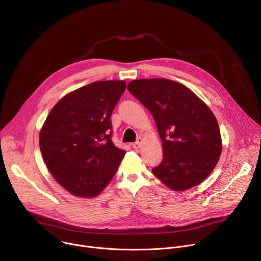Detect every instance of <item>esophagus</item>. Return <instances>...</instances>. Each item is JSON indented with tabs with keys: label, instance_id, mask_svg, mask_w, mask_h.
I'll list each match as a JSON object with an SVG mask.
<instances>
[{
	"label": "esophagus",
	"instance_id": "obj_1",
	"mask_svg": "<svg viewBox=\"0 0 261 261\" xmlns=\"http://www.w3.org/2000/svg\"><path fill=\"white\" fill-rule=\"evenodd\" d=\"M141 141H143V139H141L140 137H138L136 143H134V144L132 145V148L135 149V150H138V149L140 148V146H141Z\"/></svg>",
	"mask_w": 261,
	"mask_h": 261
}]
</instances>
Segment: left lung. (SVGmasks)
I'll return each instance as SVG.
<instances>
[{
    "instance_id": "8db88e82",
    "label": "left lung",
    "mask_w": 261,
    "mask_h": 261,
    "mask_svg": "<svg viewBox=\"0 0 261 261\" xmlns=\"http://www.w3.org/2000/svg\"><path fill=\"white\" fill-rule=\"evenodd\" d=\"M128 90L152 113L162 141L163 159L153 175L175 192L203 182L223 148L210 108L185 85L168 79L133 80Z\"/></svg>"
}]
</instances>
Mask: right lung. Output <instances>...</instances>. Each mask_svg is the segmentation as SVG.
<instances>
[{
    "label": "right lung",
    "mask_w": 261,
    "mask_h": 261,
    "mask_svg": "<svg viewBox=\"0 0 261 261\" xmlns=\"http://www.w3.org/2000/svg\"><path fill=\"white\" fill-rule=\"evenodd\" d=\"M126 89L123 80L97 81L61 98L39 132L46 168L69 194L99 196L115 175L126 151L111 140V113Z\"/></svg>",
    "instance_id": "obj_1"
}]
</instances>
